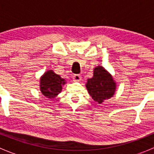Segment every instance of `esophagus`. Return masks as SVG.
<instances>
[{
  "mask_svg": "<svg viewBox=\"0 0 154 154\" xmlns=\"http://www.w3.org/2000/svg\"><path fill=\"white\" fill-rule=\"evenodd\" d=\"M81 80V75L80 74H74L73 76V80L74 81H80Z\"/></svg>",
  "mask_w": 154,
  "mask_h": 154,
  "instance_id": "esophagus-1",
  "label": "esophagus"
}]
</instances>
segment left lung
<instances>
[{"label":"left lung","instance_id":"1","mask_svg":"<svg viewBox=\"0 0 154 154\" xmlns=\"http://www.w3.org/2000/svg\"><path fill=\"white\" fill-rule=\"evenodd\" d=\"M116 87V83L112 76L101 66L94 68V76L88 79L86 83L88 94L94 101L99 103L112 97Z\"/></svg>","mask_w":154,"mask_h":154}]
</instances>
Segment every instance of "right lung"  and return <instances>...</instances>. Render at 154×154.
I'll return each mask as SVG.
<instances>
[{
	"mask_svg": "<svg viewBox=\"0 0 154 154\" xmlns=\"http://www.w3.org/2000/svg\"><path fill=\"white\" fill-rule=\"evenodd\" d=\"M40 81V90L42 93L49 98H54L61 92L63 85L66 83L64 79L51 70L45 73Z\"/></svg>",
	"mask_w": 154,
	"mask_h": 154,
	"instance_id": "1",
	"label": "right lung"
}]
</instances>
